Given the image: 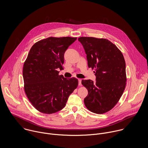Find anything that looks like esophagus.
<instances>
[{"label": "esophagus", "mask_w": 148, "mask_h": 148, "mask_svg": "<svg viewBox=\"0 0 148 148\" xmlns=\"http://www.w3.org/2000/svg\"><path fill=\"white\" fill-rule=\"evenodd\" d=\"M78 80H79V85L80 86H82V79H79Z\"/></svg>", "instance_id": "34e87169"}]
</instances>
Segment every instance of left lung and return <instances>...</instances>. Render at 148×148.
Masks as SVG:
<instances>
[{
	"label": "left lung",
	"mask_w": 148,
	"mask_h": 148,
	"mask_svg": "<svg viewBox=\"0 0 148 148\" xmlns=\"http://www.w3.org/2000/svg\"><path fill=\"white\" fill-rule=\"evenodd\" d=\"M89 68L95 69L96 82L83 80L88 94L84 99L86 108L97 114L112 109L119 101L126 85V65L120 50L106 39L80 37Z\"/></svg>",
	"instance_id": "obj_1"
}]
</instances>
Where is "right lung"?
Here are the masks:
<instances>
[{
    "mask_svg": "<svg viewBox=\"0 0 148 148\" xmlns=\"http://www.w3.org/2000/svg\"><path fill=\"white\" fill-rule=\"evenodd\" d=\"M77 38L49 37L31 47L24 63L25 93L39 112L52 114L62 110L69 95L77 87L78 80L59 75L63 69L65 51Z\"/></svg>",
    "mask_w": 148,
    "mask_h": 148,
    "instance_id": "right-lung-1",
    "label": "right lung"
}]
</instances>
